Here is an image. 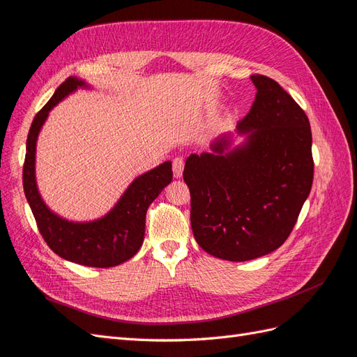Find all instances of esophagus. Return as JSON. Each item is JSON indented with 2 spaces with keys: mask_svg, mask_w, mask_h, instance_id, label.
I'll use <instances>...</instances> for the list:
<instances>
[{
  "mask_svg": "<svg viewBox=\"0 0 357 357\" xmlns=\"http://www.w3.org/2000/svg\"><path fill=\"white\" fill-rule=\"evenodd\" d=\"M183 168H185V160H183V158H176L172 160V172H174V177L180 178L183 176Z\"/></svg>",
  "mask_w": 357,
  "mask_h": 357,
  "instance_id": "esophagus-1",
  "label": "esophagus"
}]
</instances>
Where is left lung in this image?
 <instances>
[{
	"mask_svg": "<svg viewBox=\"0 0 357 357\" xmlns=\"http://www.w3.org/2000/svg\"><path fill=\"white\" fill-rule=\"evenodd\" d=\"M256 98L236 131L245 143L186 159L193 236L205 252L232 262L265 256L282 245L310 195L314 160L311 128L298 102L266 75L253 74Z\"/></svg>",
	"mask_w": 357,
	"mask_h": 357,
	"instance_id": "obj_1",
	"label": "left lung"
}]
</instances>
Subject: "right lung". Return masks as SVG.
I'll use <instances>...</instances> for the list:
<instances>
[{
  "mask_svg": "<svg viewBox=\"0 0 357 357\" xmlns=\"http://www.w3.org/2000/svg\"><path fill=\"white\" fill-rule=\"evenodd\" d=\"M84 82L68 77L47 104L36 114L26 139L24 164V190L34 214L38 231L47 245L66 261L95 268H110L131 259L143 244L146 231V213L165 186L172 180L171 162L137 177L114 208L104 218L93 222H68L49 210L41 199L36 183V144L40 129L49 112L61 100L77 88H84Z\"/></svg>",
  "mask_w": 357,
  "mask_h": 357,
  "instance_id": "1",
  "label": "right lung"
}]
</instances>
